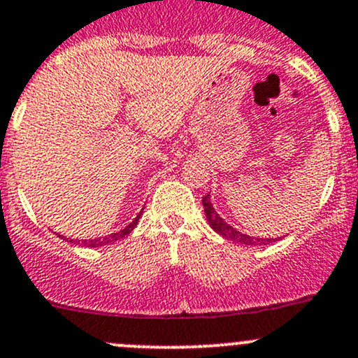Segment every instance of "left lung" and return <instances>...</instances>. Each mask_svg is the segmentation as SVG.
Masks as SVG:
<instances>
[{
  "instance_id": "left-lung-1",
  "label": "left lung",
  "mask_w": 358,
  "mask_h": 358,
  "mask_svg": "<svg viewBox=\"0 0 358 358\" xmlns=\"http://www.w3.org/2000/svg\"><path fill=\"white\" fill-rule=\"evenodd\" d=\"M202 206H204V213L210 228L216 233H220L221 236L229 240V242L242 243V245H268V243L276 242V238H255V236H248L245 233L236 231L235 228L229 227L227 221H223V217H220V214L214 210L213 204H210L209 195H204V197H202Z\"/></svg>"
}]
</instances>
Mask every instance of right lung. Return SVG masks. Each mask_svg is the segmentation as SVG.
Listing matches in <instances>:
<instances>
[{
  "mask_svg": "<svg viewBox=\"0 0 358 358\" xmlns=\"http://www.w3.org/2000/svg\"><path fill=\"white\" fill-rule=\"evenodd\" d=\"M142 214V213H141ZM141 214H138L137 217H135L134 221H131V223L129 224V227H125L123 229H120V231H116V233H111V235H108V236H104V238H96V240H82L80 242V245L82 247H101V245H108V243H113V242H116V240H120V238H123V236H127L129 235V233H131V229H134L135 227H137V223H138V217H141ZM71 243H75L77 242V240H70Z\"/></svg>",
  "mask_w": 358,
  "mask_h": 358,
  "instance_id": "right-lung-1",
  "label": "right lung"
}]
</instances>
